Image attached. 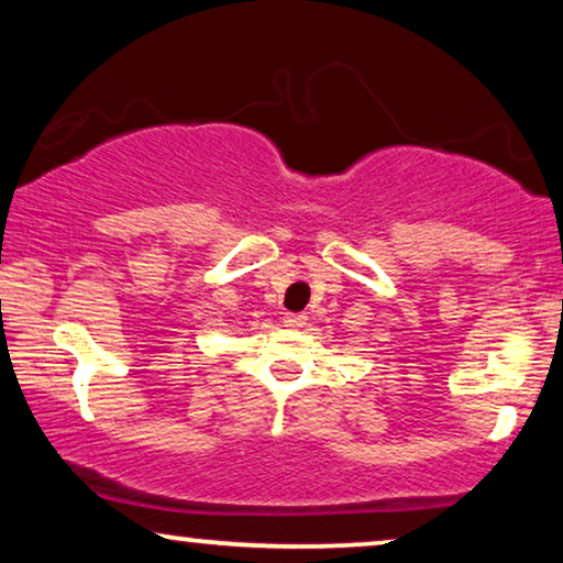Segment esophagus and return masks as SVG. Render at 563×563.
<instances>
[{"instance_id": "1", "label": "esophagus", "mask_w": 563, "mask_h": 563, "mask_svg": "<svg viewBox=\"0 0 563 563\" xmlns=\"http://www.w3.org/2000/svg\"><path fill=\"white\" fill-rule=\"evenodd\" d=\"M284 325L287 328H291V330H299V328H305L307 325V318L305 314H287V318H284Z\"/></svg>"}]
</instances>
